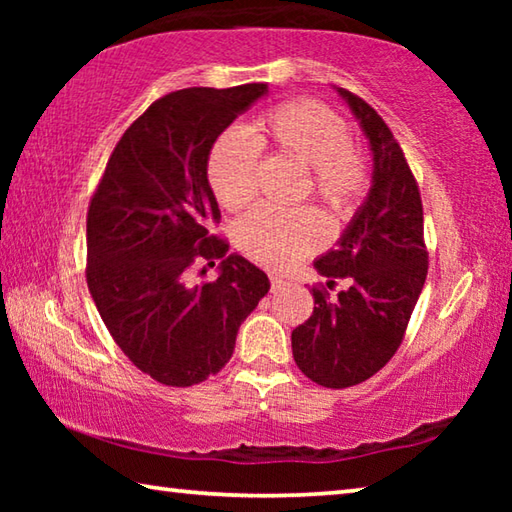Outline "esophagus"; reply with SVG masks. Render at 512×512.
<instances>
[{
	"instance_id": "esophagus-1",
	"label": "esophagus",
	"mask_w": 512,
	"mask_h": 512,
	"mask_svg": "<svg viewBox=\"0 0 512 512\" xmlns=\"http://www.w3.org/2000/svg\"><path fill=\"white\" fill-rule=\"evenodd\" d=\"M287 280H284V277H280V275H271V289L273 291H280V289H284L287 287Z\"/></svg>"
}]
</instances>
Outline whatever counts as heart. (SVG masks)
Wrapping results in <instances>:
<instances>
[{
    "mask_svg": "<svg viewBox=\"0 0 512 512\" xmlns=\"http://www.w3.org/2000/svg\"><path fill=\"white\" fill-rule=\"evenodd\" d=\"M259 149L300 162L309 169V192L334 221L350 219L368 187V164L352 144L339 112L314 99H296L264 112L244 131H225L207 155V183L228 212L253 201ZM235 244L246 257L268 268H287L325 244L323 216L309 207L293 212L257 207L235 228Z\"/></svg>",
    "mask_w": 512,
    "mask_h": 512,
    "instance_id": "obj_1",
    "label": "heart"
}]
</instances>
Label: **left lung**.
Returning <instances> with one entry per match:
<instances>
[{
    "mask_svg": "<svg viewBox=\"0 0 512 512\" xmlns=\"http://www.w3.org/2000/svg\"><path fill=\"white\" fill-rule=\"evenodd\" d=\"M372 151V185L339 246L314 266L345 280L334 300L314 289V314L291 332L293 359L305 375L325 388H348L370 379L391 361L427 280V246L420 189L400 144L375 108L336 88Z\"/></svg>",
    "mask_w": 512,
    "mask_h": 512,
    "instance_id": "obj_1",
    "label": "left lung"
}]
</instances>
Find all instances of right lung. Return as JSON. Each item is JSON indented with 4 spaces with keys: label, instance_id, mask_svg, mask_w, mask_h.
<instances>
[{
    "label": "right lung",
    "instance_id": "obj_1",
    "mask_svg": "<svg viewBox=\"0 0 512 512\" xmlns=\"http://www.w3.org/2000/svg\"><path fill=\"white\" fill-rule=\"evenodd\" d=\"M268 92L187 88L151 103L121 135L88 210V289L121 352L164 386H194L235 352L237 332L271 282L207 232L221 219L207 155ZM196 258L220 277L192 285Z\"/></svg>",
    "mask_w": 512,
    "mask_h": 512
}]
</instances>
